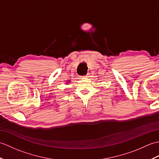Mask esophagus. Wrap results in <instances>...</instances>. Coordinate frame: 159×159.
I'll return each instance as SVG.
<instances>
[{"mask_svg":"<svg viewBox=\"0 0 159 159\" xmlns=\"http://www.w3.org/2000/svg\"><path fill=\"white\" fill-rule=\"evenodd\" d=\"M80 77H88V74H86V75H85V76H80Z\"/></svg>","mask_w":159,"mask_h":159,"instance_id":"obj_1","label":"esophagus"}]
</instances>
